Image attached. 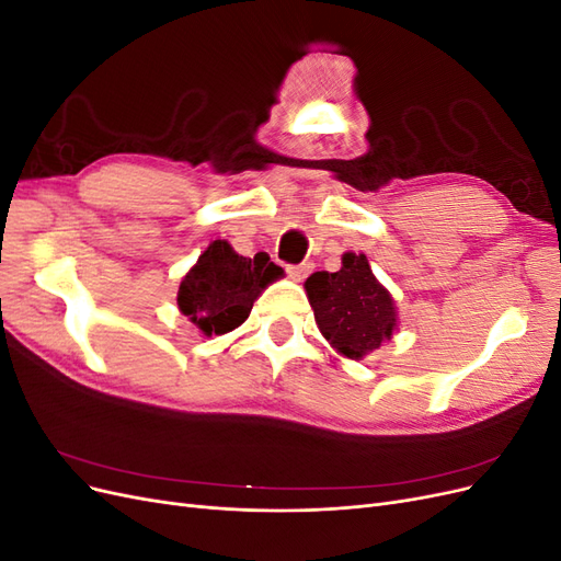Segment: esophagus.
Instances as JSON below:
<instances>
[{"label": "esophagus", "instance_id": "obj_1", "mask_svg": "<svg viewBox=\"0 0 561 561\" xmlns=\"http://www.w3.org/2000/svg\"><path fill=\"white\" fill-rule=\"evenodd\" d=\"M285 271H287V276H290L293 280H304V278H307L309 276V271H311V266L309 264H290V266H285Z\"/></svg>", "mask_w": 561, "mask_h": 561}]
</instances>
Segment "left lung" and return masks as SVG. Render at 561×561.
I'll list each match as a JSON object with an SVG mask.
<instances>
[{"label":"left lung","instance_id":"left-lung-1","mask_svg":"<svg viewBox=\"0 0 561 561\" xmlns=\"http://www.w3.org/2000/svg\"><path fill=\"white\" fill-rule=\"evenodd\" d=\"M304 290L320 334L348 360H363L398 330L393 295L371 274L365 254L344 252L342 268L316 271Z\"/></svg>","mask_w":561,"mask_h":561}]
</instances>
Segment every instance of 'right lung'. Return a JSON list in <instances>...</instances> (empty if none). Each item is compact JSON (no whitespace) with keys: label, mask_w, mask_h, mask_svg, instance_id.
<instances>
[{"label":"right lung","mask_w":561,"mask_h":561,"mask_svg":"<svg viewBox=\"0 0 561 561\" xmlns=\"http://www.w3.org/2000/svg\"><path fill=\"white\" fill-rule=\"evenodd\" d=\"M280 276L268 257L248 260L229 241H213L182 278L178 307L203 336L227 334L243 325L254 299Z\"/></svg>","instance_id":"add662e5"}]
</instances>
